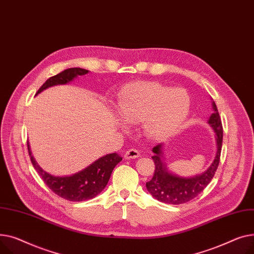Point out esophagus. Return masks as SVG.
<instances>
[{
	"mask_svg": "<svg viewBox=\"0 0 254 254\" xmlns=\"http://www.w3.org/2000/svg\"><path fill=\"white\" fill-rule=\"evenodd\" d=\"M139 156H140L139 151L136 150V148H130V150L126 151V153L124 155L125 159H128V160H130V159H136Z\"/></svg>",
	"mask_w": 254,
	"mask_h": 254,
	"instance_id": "34e87169",
	"label": "esophagus"
}]
</instances>
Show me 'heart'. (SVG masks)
Masks as SVG:
<instances>
[{
  "label": "heart",
  "instance_id": "heart-1",
  "mask_svg": "<svg viewBox=\"0 0 254 254\" xmlns=\"http://www.w3.org/2000/svg\"><path fill=\"white\" fill-rule=\"evenodd\" d=\"M118 115L128 124L141 123L144 135L165 139L182 127L190 111V97L183 88L141 81L123 88L117 103ZM126 128L124 123H120Z\"/></svg>",
  "mask_w": 254,
  "mask_h": 254
}]
</instances>
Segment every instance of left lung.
Masks as SVG:
<instances>
[{"instance_id":"obj_1","label":"left lung","mask_w":254,"mask_h":254,"mask_svg":"<svg viewBox=\"0 0 254 254\" xmlns=\"http://www.w3.org/2000/svg\"><path fill=\"white\" fill-rule=\"evenodd\" d=\"M212 110L213 113L208 119L207 123L210 125L215 133L216 153L210 166L203 173L189 177L174 174L166 165L165 157H164L163 153L164 144L160 143L152 148V152L154 153L152 159L155 162L156 169L153 178L146 183L145 187L147 191L158 201L172 205L187 203L197 197L212 181L219 164L222 145V125L217 108L213 100Z\"/></svg>"}]
</instances>
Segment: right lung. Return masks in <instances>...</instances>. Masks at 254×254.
<instances>
[{"instance_id":"obj_1","label":"right lung","mask_w":254,"mask_h":254,"mask_svg":"<svg viewBox=\"0 0 254 254\" xmlns=\"http://www.w3.org/2000/svg\"><path fill=\"white\" fill-rule=\"evenodd\" d=\"M88 72L89 70L80 67L67 68L56 74V76L49 78L42 85L36 95L50 87L68 84L78 78V76H83ZM27 150L33 166L42 177L44 183L59 197L73 202L86 201L96 197L107 187L111 174L117 164L122 161V157L117 153L108 154L97 159L85 169L72 175L55 176L43 170L39 166V164L32 155L29 142H27Z\"/></svg>"}]
</instances>
